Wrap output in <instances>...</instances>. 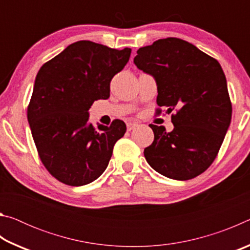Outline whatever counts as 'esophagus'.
<instances>
[{
    "instance_id": "34e87169",
    "label": "esophagus",
    "mask_w": 250,
    "mask_h": 250,
    "mask_svg": "<svg viewBox=\"0 0 250 250\" xmlns=\"http://www.w3.org/2000/svg\"><path fill=\"white\" fill-rule=\"evenodd\" d=\"M137 125H138L134 124V122H128V124H126V130L131 131L132 129H134Z\"/></svg>"
}]
</instances>
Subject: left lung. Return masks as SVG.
Masks as SVG:
<instances>
[{
    "instance_id": "left-lung-1",
    "label": "left lung",
    "mask_w": 250,
    "mask_h": 250,
    "mask_svg": "<svg viewBox=\"0 0 250 250\" xmlns=\"http://www.w3.org/2000/svg\"><path fill=\"white\" fill-rule=\"evenodd\" d=\"M137 54L134 64L156 80V104L176 111L171 132L150 125L154 140L143 152L146 160L170 179H194L216 159L230 125L225 74L216 59L176 37L155 41ZM160 108L156 113L162 112Z\"/></svg>"
}]
</instances>
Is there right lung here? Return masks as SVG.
<instances>
[{
	"mask_svg": "<svg viewBox=\"0 0 250 250\" xmlns=\"http://www.w3.org/2000/svg\"><path fill=\"white\" fill-rule=\"evenodd\" d=\"M130 54V48L79 41L37 73L27 120L42 163L62 183L82 186L98 179L125 135L126 126L119 119L96 129L88 122V110L95 100L109 98L110 82Z\"/></svg>",
	"mask_w": 250,
	"mask_h": 250,
	"instance_id": "add662e5",
	"label": "right lung"
}]
</instances>
